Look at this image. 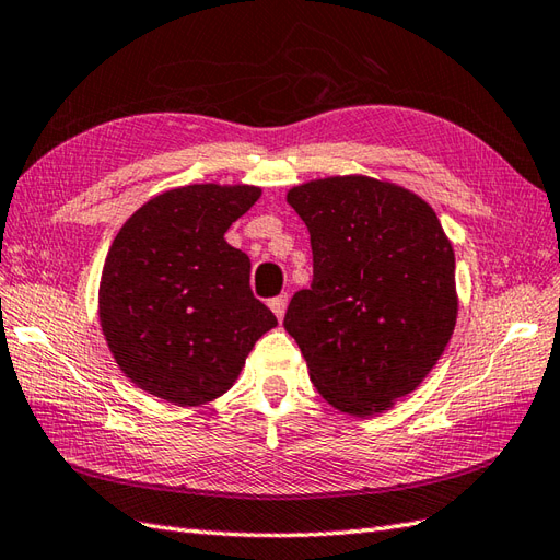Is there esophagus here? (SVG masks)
<instances>
[{"instance_id": "34e87169", "label": "esophagus", "mask_w": 560, "mask_h": 560, "mask_svg": "<svg viewBox=\"0 0 560 560\" xmlns=\"http://www.w3.org/2000/svg\"><path fill=\"white\" fill-rule=\"evenodd\" d=\"M285 305H289V295H285V293H281V295H277V298H271V300H269V310L277 314V319H279V322L283 319Z\"/></svg>"}]
</instances>
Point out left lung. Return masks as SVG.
<instances>
[{
	"instance_id": "8db88e82",
	"label": "left lung",
	"mask_w": 560,
	"mask_h": 560,
	"mask_svg": "<svg viewBox=\"0 0 560 560\" xmlns=\"http://www.w3.org/2000/svg\"><path fill=\"white\" fill-rule=\"evenodd\" d=\"M285 200L310 229L314 277L283 328L328 405L374 417L419 388L454 334L452 241L421 196L385 179H310Z\"/></svg>"
}]
</instances>
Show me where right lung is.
I'll list each match as a JSON object with an SVG mask.
<instances>
[{
    "mask_svg": "<svg viewBox=\"0 0 560 560\" xmlns=\"http://www.w3.org/2000/svg\"><path fill=\"white\" fill-rule=\"evenodd\" d=\"M262 196L253 184H189L143 203L113 238L98 324L137 388L200 407L236 383L277 317L250 291L248 255L224 234Z\"/></svg>",
    "mask_w": 560,
    "mask_h": 560,
    "instance_id": "right-lung-1",
    "label": "right lung"
}]
</instances>
